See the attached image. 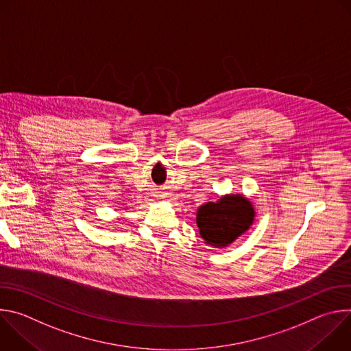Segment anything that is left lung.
I'll return each mask as SVG.
<instances>
[{
  "label": "left lung",
  "mask_w": 351,
  "mask_h": 351,
  "mask_svg": "<svg viewBox=\"0 0 351 351\" xmlns=\"http://www.w3.org/2000/svg\"><path fill=\"white\" fill-rule=\"evenodd\" d=\"M256 211L243 194H226L217 203H206L197 211V226L206 244L228 247L253 225Z\"/></svg>",
  "instance_id": "8db88e82"
}]
</instances>
